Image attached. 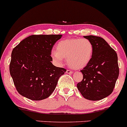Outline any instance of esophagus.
Wrapping results in <instances>:
<instances>
[{"label": "esophagus", "instance_id": "1", "mask_svg": "<svg viewBox=\"0 0 127 127\" xmlns=\"http://www.w3.org/2000/svg\"><path fill=\"white\" fill-rule=\"evenodd\" d=\"M72 73H73V72H72V71L69 70H66V73H68V74H72Z\"/></svg>", "mask_w": 127, "mask_h": 127}]
</instances>
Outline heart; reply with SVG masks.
<instances>
[{
	"label": "heart",
	"mask_w": 127,
	"mask_h": 127,
	"mask_svg": "<svg viewBox=\"0 0 127 127\" xmlns=\"http://www.w3.org/2000/svg\"><path fill=\"white\" fill-rule=\"evenodd\" d=\"M93 46L87 38H72L61 40L57 44L56 51L51 52V57L58 64H62L64 58L74 69H83L89 63L93 56Z\"/></svg>",
	"instance_id": "obj_1"
}]
</instances>
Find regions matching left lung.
<instances>
[{
    "instance_id": "1",
    "label": "left lung",
    "mask_w": 127,
    "mask_h": 127,
    "mask_svg": "<svg viewBox=\"0 0 127 127\" xmlns=\"http://www.w3.org/2000/svg\"><path fill=\"white\" fill-rule=\"evenodd\" d=\"M93 46L91 60L83 70L81 82L77 88L83 96L91 101H98L112 93L119 76L118 55L104 39L94 35L84 36Z\"/></svg>"
}]
</instances>
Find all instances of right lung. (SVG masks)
Wrapping results in <instances>:
<instances>
[{
    "mask_svg": "<svg viewBox=\"0 0 127 127\" xmlns=\"http://www.w3.org/2000/svg\"><path fill=\"white\" fill-rule=\"evenodd\" d=\"M62 35H32L13 49L9 72L22 96L34 101L47 98L66 70L52 64L54 44Z\"/></svg>",
    "mask_w": 127,
    "mask_h": 127,
    "instance_id": "right-lung-1",
    "label": "right lung"
}]
</instances>
